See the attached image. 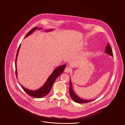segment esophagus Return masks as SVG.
<instances>
[{
  "label": "esophagus",
  "instance_id": "34e87169",
  "mask_svg": "<svg viewBox=\"0 0 125 125\" xmlns=\"http://www.w3.org/2000/svg\"><path fill=\"white\" fill-rule=\"evenodd\" d=\"M72 71V69H71L69 67H66L65 69V72L66 73H70Z\"/></svg>",
  "mask_w": 125,
  "mask_h": 125
}]
</instances>
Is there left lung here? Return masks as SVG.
Wrapping results in <instances>:
<instances>
[{"instance_id": "obj_1", "label": "left lung", "mask_w": 125, "mask_h": 125, "mask_svg": "<svg viewBox=\"0 0 125 125\" xmlns=\"http://www.w3.org/2000/svg\"><path fill=\"white\" fill-rule=\"evenodd\" d=\"M105 52L107 53L108 54L111 55V56H113V52H112V50L109 45V44L108 43V45H107L106 47V50ZM72 82H71V79L70 78V88H69V92H70V96L72 98V99L76 102L77 103H87V102H90L92 101H93L94 100H87L86 99H82L81 98H80L79 97H78V96H77L75 93H74V92L73 91V90L72 88Z\"/></svg>"}]
</instances>
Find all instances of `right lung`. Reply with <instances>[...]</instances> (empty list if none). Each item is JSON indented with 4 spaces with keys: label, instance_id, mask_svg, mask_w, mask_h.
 Listing matches in <instances>:
<instances>
[{
    "label": "right lung",
    "instance_id": "right-lung-1",
    "mask_svg": "<svg viewBox=\"0 0 125 125\" xmlns=\"http://www.w3.org/2000/svg\"><path fill=\"white\" fill-rule=\"evenodd\" d=\"M38 29L37 27H35L33 28H32L26 35V37H27L29 35H30L32 32L34 31L35 30H37ZM39 29H41V28H40ZM50 31V30H49ZM51 31V30H50ZM21 44H20L18 49L17 52V54H16V57L15 59V73H16V75L17 76V69H16V60H17V55L18 54V52H19V49L20 47ZM66 67V65H63L61 66H59L57 68H56L53 72L51 74V75L48 78L47 80L46 81V83L40 89H39L37 91H31V90H27V89L25 88L22 85H21V87L23 88L24 91L29 95L31 96H32L34 98H42L46 95H47L50 91L51 88L52 87V86L53 84L54 83L55 81L56 80V78L59 76L64 71V70Z\"/></svg>",
    "mask_w": 125,
    "mask_h": 125
}]
</instances>
